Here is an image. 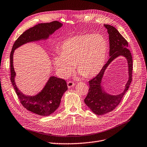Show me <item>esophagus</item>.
<instances>
[{"label": "esophagus", "mask_w": 147, "mask_h": 147, "mask_svg": "<svg viewBox=\"0 0 147 147\" xmlns=\"http://www.w3.org/2000/svg\"><path fill=\"white\" fill-rule=\"evenodd\" d=\"M67 86L69 88H72L73 86H74V82H71V81H69L67 83Z\"/></svg>", "instance_id": "esophagus-1"}]
</instances>
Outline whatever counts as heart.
<instances>
[{
	"instance_id": "heart-1",
	"label": "heart",
	"mask_w": 147,
	"mask_h": 147,
	"mask_svg": "<svg viewBox=\"0 0 147 147\" xmlns=\"http://www.w3.org/2000/svg\"><path fill=\"white\" fill-rule=\"evenodd\" d=\"M108 54V42L99 34H85L66 40L61 45L60 53L53 59L59 76L67 77L74 69L85 78L98 74L106 62Z\"/></svg>"
}]
</instances>
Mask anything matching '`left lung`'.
<instances>
[{
	"label": "left lung",
	"mask_w": 147,
	"mask_h": 147,
	"mask_svg": "<svg viewBox=\"0 0 147 147\" xmlns=\"http://www.w3.org/2000/svg\"><path fill=\"white\" fill-rule=\"evenodd\" d=\"M109 35L110 59L95 77L89 81L88 93L84 99L86 105L95 114L102 115L112 111L121 102L123 96L128 90L132 80L133 60L131 53L127 49L128 42L118 30L110 25H104ZM119 56H124L127 60L129 78L124 91L117 95L106 92L101 85L102 78L105 70L112 61Z\"/></svg>",
	"instance_id": "8db88e82"
}]
</instances>
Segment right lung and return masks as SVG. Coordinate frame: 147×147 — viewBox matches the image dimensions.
I'll use <instances>...</instances> for the list:
<instances>
[{"instance_id":"right-lung-1","label":"right lung","mask_w":147,"mask_h":147,"mask_svg":"<svg viewBox=\"0 0 147 147\" xmlns=\"http://www.w3.org/2000/svg\"><path fill=\"white\" fill-rule=\"evenodd\" d=\"M62 25V23L55 21L38 24L29 28L15 41L10 56V80L21 103L28 111L40 116H49L58 109L63 93L68 89L66 82L63 79L51 76L38 93L34 96L24 94L16 84V73L13 66V55L15 50L25 44L48 39L50 35L61 28Z\"/></svg>"}]
</instances>
